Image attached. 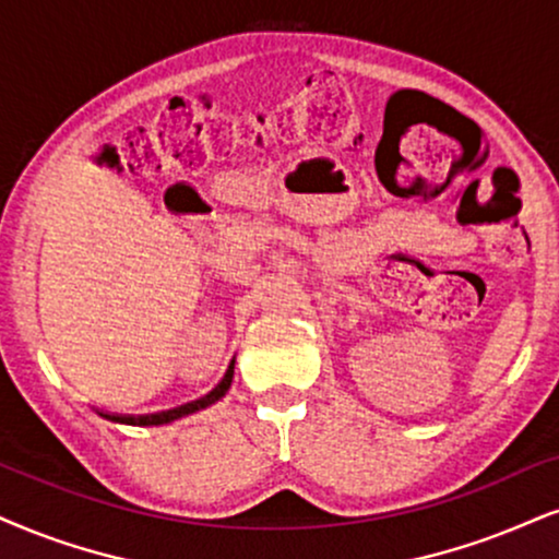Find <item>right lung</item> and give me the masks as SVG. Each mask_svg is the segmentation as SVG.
<instances>
[{"label":"right lung","instance_id":"right-lung-1","mask_svg":"<svg viewBox=\"0 0 559 559\" xmlns=\"http://www.w3.org/2000/svg\"><path fill=\"white\" fill-rule=\"evenodd\" d=\"M233 368H236V362L227 365L223 381H219V383L215 385V389L210 391V394L202 396V399H197V402H189V404L176 406V409L155 412V415H136V417H134V415H103V412H100V415L106 417V419H114V423H123V425H140V427L168 425V423H174V419H181V417H186V415H194V412L206 409V406H210V404L219 402V399H223V396L227 394V389H230V383H233Z\"/></svg>","mask_w":559,"mask_h":559}]
</instances>
